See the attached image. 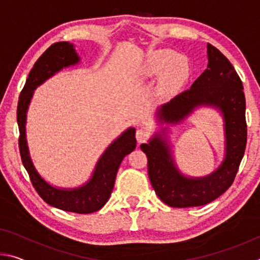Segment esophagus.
<instances>
[{
  "label": "esophagus",
  "instance_id": "1",
  "mask_svg": "<svg viewBox=\"0 0 260 260\" xmlns=\"http://www.w3.org/2000/svg\"><path fill=\"white\" fill-rule=\"evenodd\" d=\"M136 140H138L139 143H143L149 139V133L146 129H138L136 131Z\"/></svg>",
  "mask_w": 260,
  "mask_h": 260
}]
</instances>
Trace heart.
Returning <instances> with one entry per match:
<instances>
[{"instance_id": "heart-1", "label": "heart", "mask_w": 260, "mask_h": 260, "mask_svg": "<svg viewBox=\"0 0 260 260\" xmlns=\"http://www.w3.org/2000/svg\"><path fill=\"white\" fill-rule=\"evenodd\" d=\"M162 88L167 91H174L187 80L189 68L187 60L171 50H158L153 52L148 63V71L152 74L160 73Z\"/></svg>"}]
</instances>
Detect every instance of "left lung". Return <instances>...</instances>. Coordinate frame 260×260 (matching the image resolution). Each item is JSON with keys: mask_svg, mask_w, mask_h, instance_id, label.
Segmentation results:
<instances>
[{"mask_svg": "<svg viewBox=\"0 0 260 260\" xmlns=\"http://www.w3.org/2000/svg\"><path fill=\"white\" fill-rule=\"evenodd\" d=\"M208 69L189 89L175 96L158 111V119L177 124L200 105L219 109L225 120L226 153L219 169L208 177L186 178L179 172L166 141L156 135L141 144L148 158V174L157 196L172 208L201 206L218 199L232 186L246 146L245 98L241 78L217 48L208 45ZM164 133V132H162Z\"/></svg>", "mask_w": 260, "mask_h": 260, "instance_id": "8db88e82", "label": "left lung"}]
</instances>
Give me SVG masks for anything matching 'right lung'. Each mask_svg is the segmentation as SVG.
<instances>
[{"mask_svg": "<svg viewBox=\"0 0 260 260\" xmlns=\"http://www.w3.org/2000/svg\"><path fill=\"white\" fill-rule=\"evenodd\" d=\"M80 58L74 50L72 43L65 41L56 42L48 48L35 61L33 69L28 73L17 107V122L20 133L18 144L21 161L29 175L30 182L41 199L54 208L69 212L87 214L102 209L108 202L121 160L136 147L135 129H127L114 141L101 157L89 182L72 190L54 188L39 175L29 158L25 138L26 112L32 99L33 90L59 70L77 64Z\"/></svg>", "mask_w": 260, "mask_h": 260, "instance_id": "right-lung-1", "label": "right lung"}]
</instances>
